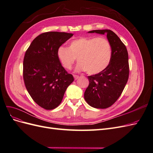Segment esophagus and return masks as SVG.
I'll list each match as a JSON object with an SVG mask.
<instances>
[{
    "mask_svg": "<svg viewBox=\"0 0 153 153\" xmlns=\"http://www.w3.org/2000/svg\"><path fill=\"white\" fill-rule=\"evenodd\" d=\"M73 76H74V78H75V80H77L78 78H79V76H78V75H73Z\"/></svg>",
    "mask_w": 153,
    "mask_h": 153,
    "instance_id": "1",
    "label": "esophagus"
}]
</instances>
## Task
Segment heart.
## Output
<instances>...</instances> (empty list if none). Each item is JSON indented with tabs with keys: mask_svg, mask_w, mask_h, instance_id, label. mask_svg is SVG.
I'll list each match as a JSON object with an SVG mask.
<instances>
[{
	"mask_svg": "<svg viewBox=\"0 0 153 153\" xmlns=\"http://www.w3.org/2000/svg\"><path fill=\"white\" fill-rule=\"evenodd\" d=\"M57 57L66 69H71L78 58L77 71H87L89 75H96L108 66L112 59V48L108 39L103 37H81L73 40L69 48L60 47Z\"/></svg>",
	"mask_w": 153,
	"mask_h": 153,
	"instance_id": "heart-1",
	"label": "heart"
}]
</instances>
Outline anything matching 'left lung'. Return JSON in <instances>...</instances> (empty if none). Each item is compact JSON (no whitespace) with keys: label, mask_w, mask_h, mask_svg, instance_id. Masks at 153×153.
Here are the masks:
<instances>
[{"label":"left lung","mask_w":153,"mask_h":153,"mask_svg":"<svg viewBox=\"0 0 153 153\" xmlns=\"http://www.w3.org/2000/svg\"><path fill=\"white\" fill-rule=\"evenodd\" d=\"M89 32L106 34L112 48V59L103 71L87 76L89 84L85 91L84 98L92 107L106 108L118 100L128 80V51L121 40L111 30H94Z\"/></svg>","instance_id":"1"}]
</instances>
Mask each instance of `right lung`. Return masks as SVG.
I'll use <instances>...</instances> for the list:
<instances>
[{
	"instance_id": "right-lung-1",
	"label": "right lung",
	"mask_w": 153,
	"mask_h": 153,
	"mask_svg": "<svg viewBox=\"0 0 153 153\" xmlns=\"http://www.w3.org/2000/svg\"><path fill=\"white\" fill-rule=\"evenodd\" d=\"M73 35L44 32L32 41L25 52L23 63L24 84L32 100L44 109L57 107L74 80L57 57L58 48Z\"/></svg>"
}]
</instances>
